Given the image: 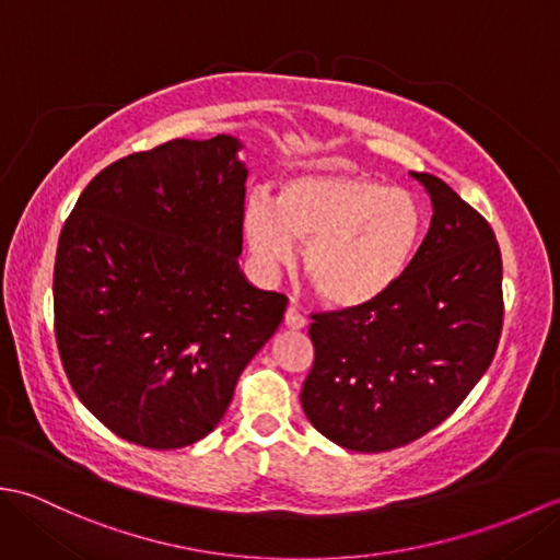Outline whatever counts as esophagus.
Returning a JSON list of instances; mask_svg holds the SVG:
<instances>
[{
    "label": "esophagus",
    "mask_w": 560,
    "mask_h": 560,
    "mask_svg": "<svg viewBox=\"0 0 560 560\" xmlns=\"http://www.w3.org/2000/svg\"><path fill=\"white\" fill-rule=\"evenodd\" d=\"M283 325H287L289 329H303L307 325V317L295 305H289L287 315H283Z\"/></svg>",
    "instance_id": "obj_1"
}]
</instances>
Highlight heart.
Wrapping results in <instances>:
<instances>
[{"instance_id": "b5f03b06", "label": "heart", "mask_w": 560, "mask_h": 560, "mask_svg": "<svg viewBox=\"0 0 560 560\" xmlns=\"http://www.w3.org/2000/svg\"><path fill=\"white\" fill-rule=\"evenodd\" d=\"M249 253L265 271L287 267L305 243L303 267L319 299L355 307L383 299L407 277L425 235V211L409 189L365 175L307 173L281 183L273 205L243 211Z\"/></svg>"}]
</instances>
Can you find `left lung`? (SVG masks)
<instances>
[{"mask_svg":"<svg viewBox=\"0 0 560 560\" xmlns=\"http://www.w3.org/2000/svg\"><path fill=\"white\" fill-rule=\"evenodd\" d=\"M433 219L411 269L383 299L313 315L315 361L301 404L347 450L385 452L443 423L469 395L503 329L495 233L440 177L411 173Z\"/></svg>","mask_w":560,"mask_h":560,"instance_id":"obj_1","label":"left lung"}]
</instances>
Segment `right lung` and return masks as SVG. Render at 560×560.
<instances>
[{
    "label": "right lung",
    "mask_w": 560,
    "mask_h": 560,
    "mask_svg": "<svg viewBox=\"0 0 560 560\" xmlns=\"http://www.w3.org/2000/svg\"><path fill=\"white\" fill-rule=\"evenodd\" d=\"M241 141L173 139L83 189L55 257V339L71 389L151 450L211 433L289 299L247 283Z\"/></svg>",
    "instance_id": "1"
}]
</instances>
